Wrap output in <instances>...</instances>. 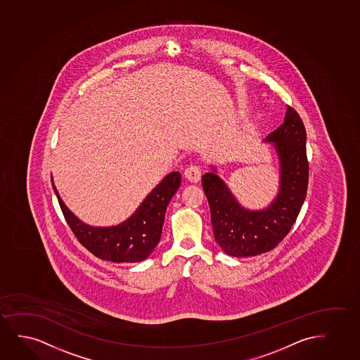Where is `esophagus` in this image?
Masks as SVG:
<instances>
[{
  "instance_id": "esophagus-1",
  "label": "esophagus",
  "mask_w": 360,
  "mask_h": 360,
  "mask_svg": "<svg viewBox=\"0 0 360 360\" xmlns=\"http://www.w3.org/2000/svg\"><path fill=\"white\" fill-rule=\"evenodd\" d=\"M184 174H186V178H187L189 182H199L201 178L200 167H199V166H196V165H191V166H188V167L186 168Z\"/></svg>"
}]
</instances>
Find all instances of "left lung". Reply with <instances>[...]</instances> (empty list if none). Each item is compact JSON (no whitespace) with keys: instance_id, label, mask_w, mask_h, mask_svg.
Listing matches in <instances>:
<instances>
[{"instance_id":"1","label":"left lung","mask_w":360,"mask_h":360,"mask_svg":"<svg viewBox=\"0 0 360 360\" xmlns=\"http://www.w3.org/2000/svg\"><path fill=\"white\" fill-rule=\"evenodd\" d=\"M264 143L271 144L278 160V192L265 207H244L212 165L201 178L215 240L229 257L270 252L290 232L307 196V133L298 113L287 106L285 122Z\"/></svg>"}]
</instances>
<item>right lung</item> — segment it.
Here are the masks:
<instances>
[{
    "label": "right lung",
    "mask_w": 360,
    "mask_h": 360,
    "mask_svg": "<svg viewBox=\"0 0 360 360\" xmlns=\"http://www.w3.org/2000/svg\"><path fill=\"white\" fill-rule=\"evenodd\" d=\"M52 181V178H51ZM181 173L171 172L146 195L126 221L116 226L98 227L85 224L65 206L55 191L65 221L77 239L95 257L106 262H143L159 244L168 202L181 186Z\"/></svg>",
    "instance_id": "add662e5"
}]
</instances>
